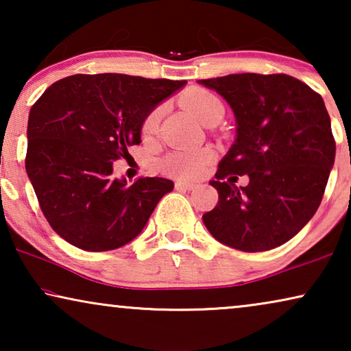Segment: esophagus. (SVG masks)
I'll list each match as a JSON object with an SVG mask.
<instances>
[{
  "label": "esophagus",
  "instance_id": "obj_1",
  "mask_svg": "<svg viewBox=\"0 0 351 351\" xmlns=\"http://www.w3.org/2000/svg\"><path fill=\"white\" fill-rule=\"evenodd\" d=\"M176 189L177 190H193V189H196V184H193V182L177 180L176 182Z\"/></svg>",
  "mask_w": 351,
  "mask_h": 351
}]
</instances>
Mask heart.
<instances>
[{
  "instance_id": "obj_1",
  "label": "heart",
  "mask_w": 351,
  "mask_h": 351,
  "mask_svg": "<svg viewBox=\"0 0 351 351\" xmlns=\"http://www.w3.org/2000/svg\"><path fill=\"white\" fill-rule=\"evenodd\" d=\"M184 105L189 112L198 119L199 123L209 126L210 123L222 119L223 104L217 95L204 89L191 90L184 97ZM162 114V107L153 108L142 121V136L152 137L160 126ZM213 158V152L209 148H195V150H176L167 153L160 161V169L167 176L179 177V179H193L199 176L204 166Z\"/></svg>"
}]
</instances>
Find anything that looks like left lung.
<instances>
[{
	"instance_id": "left-lung-1",
	"label": "left lung",
	"mask_w": 351,
	"mask_h": 351,
	"mask_svg": "<svg viewBox=\"0 0 351 351\" xmlns=\"http://www.w3.org/2000/svg\"><path fill=\"white\" fill-rule=\"evenodd\" d=\"M198 83L227 100L238 124L237 141L210 182L219 203L203 215L206 228L244 252L281 246L315 215L334 166L335 141L323 97L285 73ZM244 173L250 184L237 187Z\"/></svg>"
}]
</instances>
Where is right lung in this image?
<instances>
[{
  "mask_svg": "<svg viewBox=\"0 0 351 351\" xmlns=\"http://www.w3.org/2000/svg\"><path fill=\"white\" fill-rule=\"evenodd\" d=\"M185 81L121 73L56 81L28 117L25 169L52 230L90 252L112 251L142 232L158 201L174 189L162 177L129 184L112 176L141 143L142 121Z\"/></svg>",
  "mask_w": 351,
  "mask_h": 351,
  "instance_id": "obj_1",
  "label": "right lung"
}]
</instances>
